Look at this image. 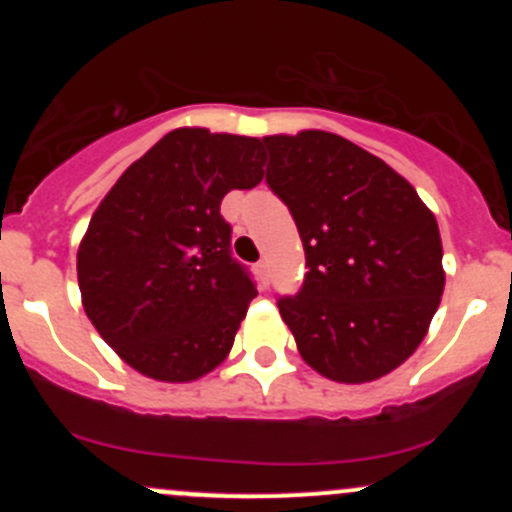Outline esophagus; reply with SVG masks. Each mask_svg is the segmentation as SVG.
Returning a JSON list of instances; mask_svg holds the SVG:
<instances>
[{
    "label": "esophagus",
    "instance_id": "1",
    "mask_svg": "<svg viewBox=\"0 0 512 512\" xmlns=\"http://www.w3.org/2000/svg\"><path fill=\"white\" fill-rule=\"evenodd\" d=\"M255 270H257V275H260V280H262V282H267V260H260V262H257Z\"/></svg>",
    "mask_w": 512,
    "mask_h": 512
}]
</instances>
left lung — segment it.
<instances>
[{"label":"left lung","instance_id":"8db88e82","mask_svg":"<svg viewBox=\"0 0 512 512\" xmlns=\"http://www.w3.org/2000/svg\"><path fill=\"white\" fill-rule=\"evenodd\" d=\"M267 185L287 205L307 257L302 289L277 299L302 359L364 384L404 364L441 302L438 223L414 185L327 131L262 138Z\"/></svg>","mask_w":512,"mask_h":512}]
</instances>
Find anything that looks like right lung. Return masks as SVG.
Masks as SVG:
<instances>
[{
    "label": "right lung",
    "mask_w": 512,
    "mask_h": 512,
    "mask_svg": "<svg viewBox=\"0 0 512 512\" xmlns=\"http://www.w3.org/2000/svg\"><path fill=\"white\" fill-rule=\"evenodd\" d=\"M260 138L175 128L126 168L91 218L76 272L108 347L158 381H193L230 354L257 297L220 215L262 180Z\"/></svg>",
    "instance_id": "1"
}]
</instances>
